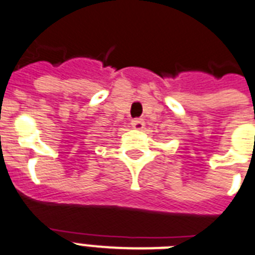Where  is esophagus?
Here are the masks:
<instances>
[{
    "label": "esophagus",
    "instance_id": "obj_1",
    "mask_svg": "<svg viewBox=\"0 0 255 255\" xmlns=\"http://www.w3.org/2000/svg\"><path fill=\"white\" fill-rule=\"evenodd\" d=\"M132 127L136 128V129H141V128H144V121L142 119H140V118H137V119H133L132 121Z\"/></svg>",
    "mask_w": 255,
    "mask_h": 255
}]
</instances>
